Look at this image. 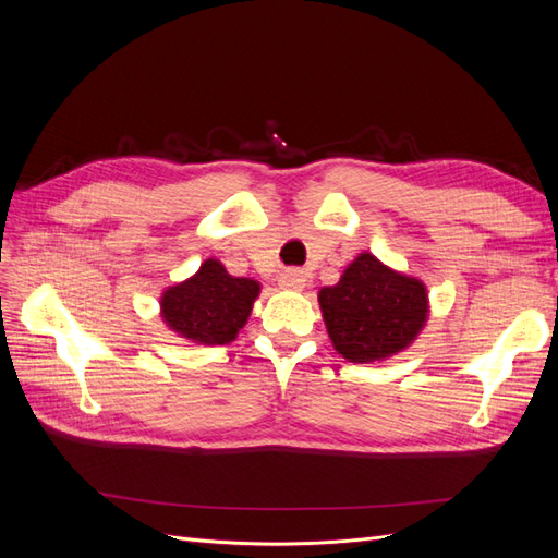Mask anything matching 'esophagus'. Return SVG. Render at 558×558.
Wrapping results in <instances>:
<instances>
[{
	"label": "esophagus",
	"mask_w": 558,
	"mask_h": 558,
	"mask_svg": "<svg viewBox=\"0 0 558 558\" xmlns=\"http://www.w3.org/2000/svg\"><path fill=\"white\" fill-rule=\"evenodd\" d=\"M307 283V272L300 267H286L279 275V286L286 291H302Z\"/></svg>",
	"instance_id": "1"
}]
</instances>
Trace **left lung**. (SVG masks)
I'll list each match as a JSON object with an SVG mask.
<instances>
[{
    "label": "left lung",
    "mask_w": 558,
    "mask_h": 558,
    "mask_svg": "<svg viewBox=\"0 0 558 558\" xmlns=\"http://www.w3.org/2000/svg\"><path fill=\"white\" fill-rule=\"evenodd\" d=\"M335 349L351 363H373L412 344L428 316L426 286L361 253L342 279L318 293Z\"/></svg>",
    "instance_id": "left-lung-1"
}]
</instances>
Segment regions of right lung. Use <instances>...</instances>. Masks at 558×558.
Masks as SVG:
<instances>
[{
  "label": "right lung",
  "instance_id": "right-lung-1",
  "mask_svg": "<svg viewBox=\"0 0 558 558\" xmlns=\"http://www.w3.org/2000/svg\"><path fill=\"white\" fill-rule=\"evenodd\" d=\"M260 286L230 277L218 260H205L199 272L162 295V318L174 332L197 344H228L244 328Z\"/></svg>",
  "mask_w": 558,
  "mask_h": 558
}]
</instances>
